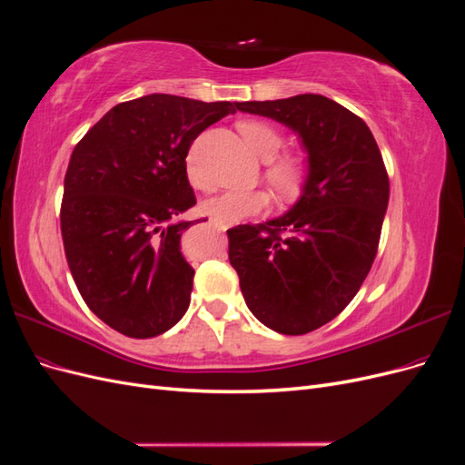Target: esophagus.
<instances>
[{"mask_svg":"<svg viewBox=\"0 0 465 465\" xmlns=\"http://www.w3.org/2000/svg\"><path fill=\"white\" fill-rule=\"evenodd\" d=\"M209 221H213V219H209Z\"/></svg>","mask_w":465,"mask_h":465,"instance_id":"34e87169","label":"esophagus"}]
</instances>
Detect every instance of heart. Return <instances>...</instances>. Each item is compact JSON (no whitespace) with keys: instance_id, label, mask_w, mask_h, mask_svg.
Masks as SVG:
<instances>
[{"instance_id":"1","label":"heart","mask_w":465,"mask_h":465,"mask_svg":"<svg viewBox=\"0 0 465 465\" xmlns=\"http://www.w3.org/2000/svg\"><path fill=\"white\" fill-rule=\"evenodd\" d=\"M238 132L242 134L250 149L265 161L263 176L281 198L291 200L302 193L311 176V163L299 151L279 153L285 143V135L277 125L265 120H242L238 124ZM188 174L192 182L200 184L192 159H188ZM267 203L270 200L263 192H224L203 202V211L223 223H238L262 213Z\"/></svg>"}]
</instances>
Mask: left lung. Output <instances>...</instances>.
<instances>
[{
    "instance_id": "obj_1",
    "label": "left lung",
    "mask_w": 465,
    "mask_h": 465,
    "mask_svg": "<svg viewBox=\"0 0 465 465\" xmlns=\"http://www.w3.org/2000/svg\"><path fill=\"white\" fill-rule=\"evenodd\" d=\"M302 139L311 176L285 215L227 231L244 301L267 328L302 335L353 301L382 232L390 180L374 135L357 114L322 94L241 103Z\"/></svg>"
}]
</instances>
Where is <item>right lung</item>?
Instances as JSON below:
<instances>
[{
	"label": "right lung",
	"instance_id": "add662e5",
	"mask_svg": "<svg viewBox=\"0 0 465 465\" xmlns=\"http://www.w3.org/2000/svg\"><path fill=\"white\" fill-rule=\"evenodd\" d=\"M241 103L147 94L120 103L75 145L64 180L65 260L83 301L112 330L161 335L186 314L193 267L174 221L195 205L188 151Z\"/></svg>",
	"mask_w": 465,
	"mask_h": 465
}]
</instances>
